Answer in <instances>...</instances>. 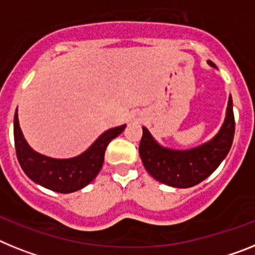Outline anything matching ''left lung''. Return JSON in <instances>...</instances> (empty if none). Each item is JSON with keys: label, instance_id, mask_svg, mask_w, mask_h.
I'll return each instance as SVG.
<instances>
[{"label": "left lung", "instance_id": "obj_1", "mask_svg": "<svg viewBox=\"0 0 255 255\" xmlns=\"http://www.w3.org/2000/svg\"><path fill=\"white\" fill-rule=\"evenodd\" d=\"M208 64L214 66L212 61ZM234 134L235 118L230 96L225 122L210 141L190 150L167 149L152 138L147 128L142 127L138 151L143 167L155 180L172 187L187 189L204 181L218 168L231 149Z\"/></svg>", "mask_w": 255, "mask_h": 255}]
</instances>
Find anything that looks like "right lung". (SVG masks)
Masks as SVG:
<instances>
[{"label": "right lung", "mask_w": 255, "mask_h": 255, "mask_svg": "<svg viewBox=\"0 0 255 255\" xmlns=\"http://www.w3.org/2000/svg\"><path fill=\"white\" fill-rule=\"evenodd\" d=\"M125 128L126 125L108 129L78 156L54 159L34 151L28 145L19 126L17 113L15 112L14 140L17 160L24 173L33 182L61 194L78 191L96 178L103 168L106 147L113 138L125 130Z\"/></svg>", "instance_id": "add662e5"}]
</instances>
